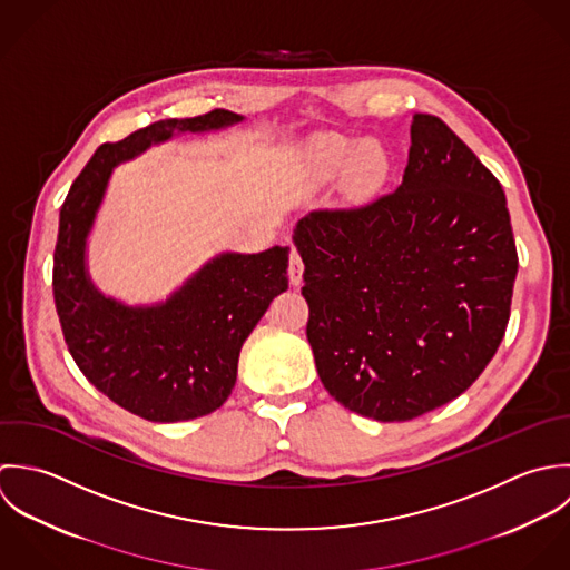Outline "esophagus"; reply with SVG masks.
<instances>
[{"label":"esophagus","instance_id":"34e87169","mask_svg":"<svg viewBox=\"0 0 570 570\" xmlns=\"http://www.w3.org/2000/svg\"><path fill=\"white\" fill-rule=\"evenodd\" d=\"M302 275H304V262L302 255L297 250L295 244H291V255H288V279L293 286L302 284Z\"/></svg>","mask_w":570,"mask_h":570}]
</instances>
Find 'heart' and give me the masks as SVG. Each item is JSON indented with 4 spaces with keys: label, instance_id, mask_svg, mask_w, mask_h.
<instances>
[{
    "label": "heart",
    "instance_id": "heart-1",
    "mask_svg": "<svg viewBox=\"0 0 570 570\" xmlns=\"http://www.w3.org/2000/svg\"><path fill=\"white\" fill-rule=\"evenodd\" d=\"M390 156L374 140H356L328 131L315 136L306 147V171L317 183L335 180L343 174L345 185L356 196L376 194L390 178Z\"/></svg>",
    "mask_w": 570,
    "mask_h": 570
}]
</instances>
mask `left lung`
<instances>
[{
	"label": "left lung",
	"mask_w": 570,
	"mask_h": 570,
	"mask_svg": "<svg viewBox=\"0 0 570 570\" xmlns=\"http://www.w3.org/2000/svg\"><path fill=\"white\" fill-rule=\"evenodd\" d=\"M410 134L396 191L311 212L293 235L320 379L383 423L423 416L482 374L518 275L498 178L439 116L414 115Z\"/></svg>",
	"instance_id": "8db88e82"
}]
</instances>
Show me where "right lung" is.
<instances>
[{
  "instance_id": "1",
  "label": "right lung",
  "mask_w": 570,
  "mask_h": 570,
  "mask_svg": "<svg viewBox=\"0 0 570 570\" xmlns=\"http://www.w3.org/2000/svg\"><path fill=\"white\" fill-rule=\"evenodd\" d=\"M239 120L228 110L167 118L101 145L59 214L52 291L68 350L99 392L151 423L207 416L227 401L242 343L288 288V246L253 255L220 253L169 299L125 306L92 284L88 235L118 163L176 134H205Z\"/></svg>"
}]
</instances>
